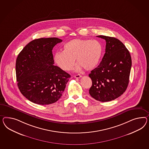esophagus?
Returning <instances> with one entry per match:
<instances>
[{"label":"esophagus","instance_id":"obj_1","mask_svg":"<svg viewBox=\"0 0 149 149\" xmlns=\"http://www.w3.org/2000/svg\"><path fill=\"white\" fill-rule=\"evenodd\" d=\"M81 77H82V75H81L80 74L75 75L74 76V77H75V78H76V79H79V78H80Z\"/></svg>","mask_w":149,"mask_h":149}]
</instances>
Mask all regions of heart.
<instances>
[{"mask_svg":"<svg viewBox=\"0 0 149 149\" xmlns=\"http://www.w3.org/2000/svg\"><path fill=\"white\" fill-rule=\"evenodd\" d=\"M102 54V47L96 40L85 39H73L65 43L63 51L54 55V61L61 69L69 71L72 68L75 58L78 63L77 70L84 68L92 70L98 64Z\"/></svg>","mask_w":149,"mask_h":149,"instance_id":"obj_1","label":"heart"}]
</instances>
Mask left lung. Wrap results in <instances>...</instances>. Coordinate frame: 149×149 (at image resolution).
I'll return each instance as SVG.
<instances>
[{
    "instance_id": "left-lung-1",
    "label": "left lung",
    "mask_w": 149,
    "mask_h": 149,
    "mask_svg": "<svg viewBox=\"0 0 149 149\" xmlns=\"http://www.w3.org/2000/svg\"><path fill=\"white\" fill-rule=\"evenodd\" d=\"M106 40L105 54L100 64L89 74L92 86L91 96L101 102L113 100L125 92L132 65L130 54L120 40L112 37L97 36Z\"/></svg>"
}]
</instances>
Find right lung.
Instances as JSON below:
<instances>
[{"instance_id":"right-lung-1","label":"right lung","mask_w":149,"mask_h":149,"mask_svg":"<svg viewBox=\"0 0 149 149\" xmlns=\"http://www.w3.org/2000/svg\"><path fill=\"white\" fill-rule=\"evenodd\" d=\"M62 41L56 37L34 40L17 58L18 88L24 97L35 104L49 105L58 100L70 77L67 72L54 65L52 49Z\"/></svg>"}]
</instances>
